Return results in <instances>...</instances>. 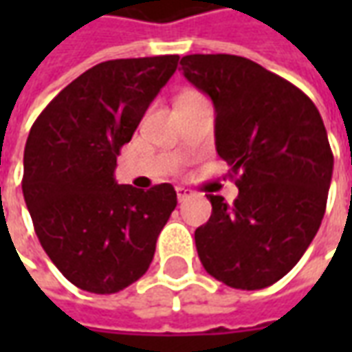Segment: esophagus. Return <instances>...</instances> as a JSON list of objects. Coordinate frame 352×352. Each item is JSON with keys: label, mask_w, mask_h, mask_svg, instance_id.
<instances>
[{"label": "esophagus", "mask_w": 352, "mask_h": 352, "mask_svg": "<svg viewBox=\"0 0 352 352\" xmlns=\"http://www.w3.org/2000/svg\"><path fill=\"white\" fill-rule=\"evenodd\" d=\"M190 196H192V190L184 188V186H177V198H179V201H184V199L190 198Z\"/></svg>", "instance_id": "obj_1"}]
</instances>
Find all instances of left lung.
I'll return each instance as SVG.
<instances>
[{
	"label": "left lung",
	"mask_w": 352,
	"mask_h": 352,
	"mask_svg": "<svg viewBox=\"0 0 352 352\" xmlns=\"http://www.w3.org/2000/svg\"><path fill=\"white\" fill-rule=\"evenodd\" d=\"M181 69L214 107V143L239 188L228 206L209 194V221L194 234L209 275L258 290L285 277L317 236L333 154L318 109L262 65L234 54H188Z\"/></svg>",
	"instance_id": "left-lung-1"
}]
</instances>
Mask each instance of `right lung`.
Returning a JSON list of instances; mask_svg holds the SVG:
<instances>
[{
  "label": "right lung",
  "mask_w": 352,
  "mask_h": 352,
  "mask_svg": "<svg viewBox=\"0 0 352 352\" xmlns=\"http://www.w3.org/2000/svg\"><path fill=\"white\" fill-rule=\"evenodd\" d=\"M179 56L94 65L30 130L22 192L41 247L75 287L115 294L143 277L177 206L169 183L116 184V156L175 73Z\"/></svg>",
  "instance_id": "right-lung-1"
}]
</instances>
